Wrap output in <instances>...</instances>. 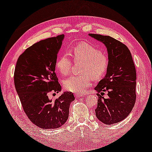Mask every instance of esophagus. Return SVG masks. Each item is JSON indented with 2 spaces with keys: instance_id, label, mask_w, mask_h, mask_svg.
I'll use <instances>...</instances> for the list:
<instances>
[{
  "instance_id": "esophagus-1",
  "label": "esophagus",
  "mask_w": 152,
  "mask_h": 152,
  "mask_svg": "<svg viewBox=\"0 0 152 152\" xmlns=\"http://www.w3.org/2000/svg\"><path fill=\"white\" fill-rule=\"evenodd\" d=\"M76 97L78 98H80V97H83V96H84V94H76Z\"/></svg>"
}]
</instances>
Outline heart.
<instances>
[{"label":"heart","mask_w":152,"mask_h":152,"mask_svg":"<svg viewBox=\"0 0 152 152\" xmlns=\"http://www.w3.org/2000/svg\"><path fill=\"white\" fill-rule=\"evenodd\" d=\"M70 54L75 61L83 62L81 71L84 73L69 77L64 81V88L72 92L84 93L92 83L93 76L91 74L98 78L106 72L109 64L108 57L96 46L86 42L72 46ZM71 66L72 61L66 54L60 55L57 58L56 67L63 75L70 72Z\"/></svg>","instance_id":"obj_1"}]
</instances>
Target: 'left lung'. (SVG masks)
Masks as SVG:
<instances>
[{"label":"left lung","mask_w":152,"mask_h":152,"mask_svg":"<svg viewBox=\"0 0 152 152\" xmlns=\"http://www.w3.org/2000/svg\"><path fill=\"white\" fill-rule=\"evenodd\" d=\"M89 36L106 46L109 60L106 75L94 88L98 96L96 115L107 125L120 122L129 114L136 102V71L131 52L110 36ZM104 91L108 92L107 99L102 96Z\"/></svg>","instance_id":"left-lung-1"}]
</instances>
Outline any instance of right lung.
<instances>
[{
  "label": "right lung",
  "instance_id": "add662e5",
  "mask_svg": "<svg viewBox=\"0 0 152 152\" xmlns=\"http://www.w3.org/2000/svg\"><path fill=\"white\" fill-rule=\"evenodd\" d=\"M64 35L40 40L27 48L16 62L14 81L24 112L39 128L56 129L66 122L70 104L75 100L71 92H64L55 100L50 92H61L55 73L57 54Z\"/></svg>",
  "mask_w": 152,
  "mask_h": 152
}]
</instances>
